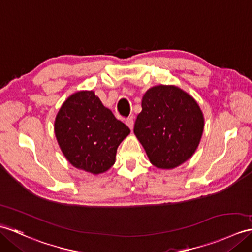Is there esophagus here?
<instances>
[{
    "label": "esophagus",
    "instance_id": "esophagus-1",
    "mask_svg": "<svg viewBox=\"0 0 252 252\" xmlns=\"http://www.w3.org/2000/svg\"><path fill=\"white\" fill-rule=\"evenodd\" d=\"M126 125L132 130L133 126H134V118H133V117H128V118L126 120Z\"/></svg>",
    "mask_w": 252,
    "mask_h": 252
}]
</instances>
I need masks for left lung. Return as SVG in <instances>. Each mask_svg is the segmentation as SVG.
I'll return each mask as SVG.
<instances>
[{"label": "left lung", "instance_id": "8db88e82", "mask_svg": "<svg viewBox=\"0 0 252 252\" xmlns=\"http://www.w3.org/2000/svg\"><path fill=\"white\" fill-rule=\"evenodd\" d=\"M204 130V117L196 101L176 86H155L142 99L134 134L151 164L172 169L195 153Z\"/></svg>", "mask_w": 252, "mask_h": 252}]
</instances>
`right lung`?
I'll use <instances>...</instances> for the list:
<instances>
[{
	"label": "right lung",
	"mask_w": 252,
	"mask_h": 252,
	"mask_svg": "<svg viewBox=\"0 0 252 252\" xmlns=\"http://www.w3.org/2000/svg\"><path fill=\"white\" fill-rule=\"evenodd\" d=\"M55 134L74 167L97 175L114 165L117 148L130 128L116 119L94 92L78 91L62 104L55 120Z\"/></svg>",
	"instance_id": "obj_1"
}]
</instances>
